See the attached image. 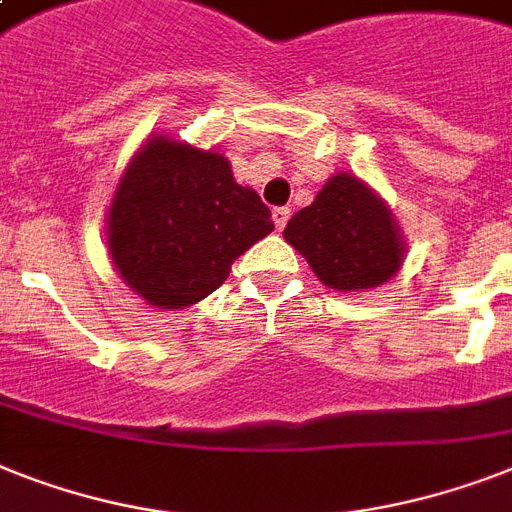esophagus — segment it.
<instances>
[{
    "label": "esophagus",
    "mask_w": 512,
    "mask_h": 512,
    "mask_svg": "<svg viewBox=\"0 0 512 512\" xmlns=\"http://www.w3.org/2000/svg\"><path fill=\"white\" fill-rule=\"evenodd\" d=\"M289 215H292L289 207H276V210H273V223H276L278 231H284L286 223H289Z\"/></svg>",
    "instance_id": "1"
}]
</instances>
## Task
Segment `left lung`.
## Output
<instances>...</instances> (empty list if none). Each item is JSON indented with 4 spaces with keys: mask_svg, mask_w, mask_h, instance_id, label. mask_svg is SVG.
Returning a JSON list of instances; mask_svg holds the SVG:
<instances>
[{
    "mask_svg": "<svg viewBox=\"0 0 512 512\" xmlns=\"http://www.w3.org/2000/svg\"><path fill=\"white\" fill-rule=\"evenodd\" d=\"M284 239L336 292H365L397 276L405 239L389 207L352 173H336L313 205L284 228Z\"/></svg>",
    "mask_w": 512,
    "mask_h": 512,
    "instance_id": "1",
    "label": "left lung"
}]
</instances>
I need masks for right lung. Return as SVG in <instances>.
I'll list each match as a JSON object with an SVG mask.
<instances>
[{
  "mask_svg": "<svg viewBox=\"0 0 512 512\" xmlns=\"http://www.w3.org/2000/svg\"><path fill=\"white\" fill-rule=\"evenodd\" d=\"M270 231V210L236 184L226 157L162 134L131 157L107 213L112 265L162 310L213 294L236 257Z\"/></svg>",
  "mask_w": 512,
  "mask_h": 512,
  "instance_id": "right-lung-1",
  "label": "right lung"
}]
</instances>
